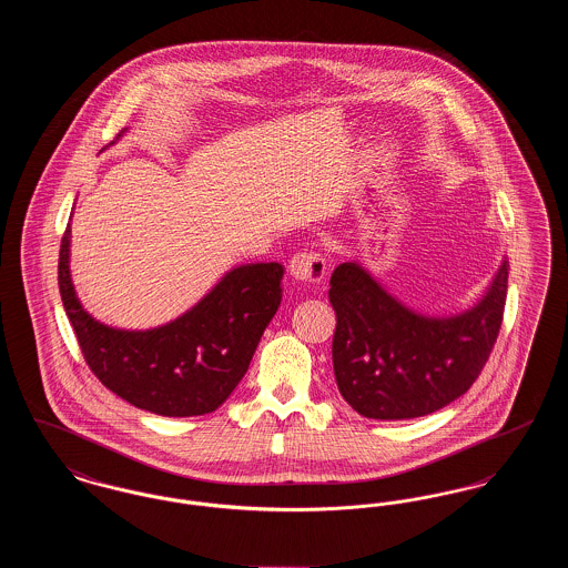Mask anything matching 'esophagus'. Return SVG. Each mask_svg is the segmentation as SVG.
Segmentation results:
<instances>
[{"label": "esophagus", "mask_w": 568, "mask_h": 568, "mask_svg": "<svg viewBox=\"0 0 568 568\" xmlns=\"http://www.w3.org/2000/svg\"><path fill=\"white\" fill-rule=\"evenodd\" d=\"M287 271L292 274V278H296L300 283H322L325 276V260L320 253L313 251H304V253H296L290 260Z\"/></svg>", "instance_id": "obj_1"}]
</instances>
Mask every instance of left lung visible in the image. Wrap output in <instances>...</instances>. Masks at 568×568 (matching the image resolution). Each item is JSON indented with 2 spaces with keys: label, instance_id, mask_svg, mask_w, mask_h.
Instances as JSON below:
<instances>
[{
  "label": "left lung",
  "instance_id": "left-lung-1",
  "mask_svg": "<svg viewBox=\"0 0 568 568\" xmlns=\"http://www.w3.org/2000/svg\"><path fill=\"white\" fill-rule=\"evenodd\" d=\"M509 262L456 315H426L389 294L357 260L329 278L341 396L368 419H413L454 403L481 375L503 324Z\"/></svg>",
  "mask_w": 568,
  "mask_h": 568
}]
</instances>
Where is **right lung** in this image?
I'll use <instances>...</instances> for the list:
<instances>
[{
	"mask_svg": "<svg viewBox=\"0 0 568 568\" xmlns=\"http://www.w3.org/2000/svg\"><path fill=\"white\" fill-rule=\"evenodd\" d=\"M70 239L68 223L59 251V292L93 375L119 398L163 417L204 415L223 405L278 311L283 266H236L181 317L151 329H121L82 308L70 274Z\"/></svg>",
	"mask_w": 568,
	"mask_h": 568,
	"instance_id": "1",
	"label": "right lung"
}]
</instances>
